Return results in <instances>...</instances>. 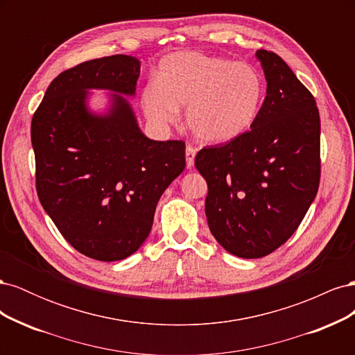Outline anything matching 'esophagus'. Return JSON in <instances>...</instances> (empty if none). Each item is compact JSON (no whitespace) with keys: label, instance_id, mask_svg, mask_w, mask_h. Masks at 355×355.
Returning <instances> with one entry per match:
<instances>
[{"label":"esophagus","instance_id":"esophagus-1","mask_svg":"<svg viewBox=\"0 0 355 355\" xmlns=\"http://www.w3.org/2000/svg\"><path fill=\"white\" fill-rule=\"evenodd\" d=\"M196 154H197V149L192 146V145H187L185 149V157H187V167L191 168L194 166V159H196Z\"/></svg>","mask_w":355,"mask_h":355}]
</instances>
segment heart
Returning <instances> with one entry per match:
<instances>
[{"label":"heart","mask_w":355,"mask_h":355,"mask_svg":"<svg viewBox=\"0 0 355 355\" xmlns=\"http://www.w3.org/2000/svg\"><path fill=\"white\" fill-rule=\"evenodd\" d=\"M263 92L261 73L249 63L180 51L159 62L141 103L157 127L176 123L179 106L187 105L185 120L194 136L206 144H225L253 125Z\"/></svg>","instance_id":"b5f03b06"}]
</instances>
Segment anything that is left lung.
Masks as SVG:
<instances>
[{
  "label": "left lung",
  "mask_w": 355,
  "mask_h": 355,
  "mask_svg": "<svg viewBox=\"0 0 355 355\" xmlns=\"http://www.w3.org/2000/svg\"><path fill=\"white\" fill-rule=\"evenodd\" d=\"M266 96L256 121L227 145L204 148L206 216L225 250L257 259L284 244L320 184V115L314 96L275 53L257 50Z\"/></svg>",
  "instance_id": "left-lung-1"
}]
</instances>
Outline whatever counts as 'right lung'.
Listing matches in <instances>:
<instances>
[{
    "instance_id": "obj_1",
    "label": "right lung",
    "mask_w": 355,
    "mask_h": 355,
    "mask_svg": "<svg viewBox=\"0 0 355 355\" xmlns=\"http://www.w3.org/2000/svg\"><path fill=\"white\" fill-rule=\"evenodd\" d=\"M141 62L114 55L83 62L51 81L32 116L37 192L75 250L102 262L125 259L148 239L159 197L185 168V142L153 141L137 124ZM90 89L109 105L89 108Z\"/></svg>"
}]
</instances>
